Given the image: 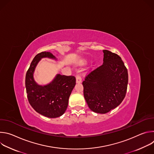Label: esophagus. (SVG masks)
Returning <instances> with one entry per match:
<instances>
[{"label":"esophagus","instance_id":"1","mask_svg":"<svg viewBox=\"0 0 154 154\" xmlns=\"http://www.w3.org/2000/svg\"><path fill=\"white\" fill-rule=\"evenodd\" d=\"M80 71H77V74L76 75V82L77 83H80L82 82V78L80 75Z\"/></svg>","mask_w":154,"mask_h":154}]
</instances>
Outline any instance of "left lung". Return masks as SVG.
Wrapping results in <instances>:
<instances>
[{"label":"left lung","instance_id":"1","mask_svg":"<svg viewBox=\"0 0 154 154\" xmlns=\"http://www.w3.org/2000/svg\"><path fill=\"white\" fill-rule=\"evenodd\" d=\"M103 63L82 82L85 100L91 110L105 114L117 107L127 92L128 72L121 58L103 50Z\"/></svg>","mask_w":154,"mask_h":154}]
</instances>
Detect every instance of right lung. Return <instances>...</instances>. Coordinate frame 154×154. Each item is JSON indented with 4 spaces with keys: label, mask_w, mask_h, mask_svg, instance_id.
Segmentation results:
<instances>
[{
    "label": "right lung",
    "mask_w": 154,
    "mask_h": 154,
    "mask_svg": "<svg viewBox=\"0 0 154 154\" xmlns=\"http://www.w3.org/2000/svg\"><path fill=\"white\" fill-rule=\"evenodd\" d=\"M43 58L57 60L49 52H42L35 57L26 76L27 98L37 113L48 118H55L63 115L66 110L69 96L76 83L75 77L57 74L49 84L38 85L34 79L33 74L38 63Z\"/></svg>",
    "instance_id": "right-lung-1"
}]
</instances>
